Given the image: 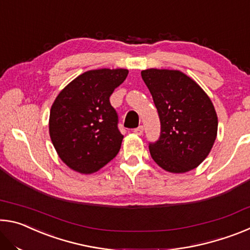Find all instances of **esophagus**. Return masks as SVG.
Masks as SVG:
<instances>
[{
  "label": "esophagus",
  "instance_id": "obj_1",
  "mask_svg": "<svg viewBox=\"0 0 250 250\" xmlns=\"http://www.w3.org/2000/svg\"><path fill=\"white\" fill-rule=\"evenodd\" d=\"M143 130H145V128H143V125H139L138 128H135L133 130V132L135 134H138V135H142L143 134Z\"/></svg>",
  "mask_w": 250,
  "mask_h": 250
}]
</instances>
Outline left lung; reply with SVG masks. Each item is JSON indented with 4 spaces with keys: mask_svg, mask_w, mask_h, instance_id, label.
<instances>
[{
    "mask_svg": "<svg viewBox=\"0 0 250 250\" xmlns=\"http://www.w3.org/2000/svg\"><path fill=\"white\" fill-rule=\"evenodd\" d=\"M141 76L161 121L159 141L149 146L152 159L167 172L192 171L216 140L218 119L213 103L195 80L180 70L149 68Z\"/></svg>",
    "mask_w": 250,
    "mask_h": 250,
    "instance_id": "left-lung-1",
    "label": "left lung"
}]
</instances>
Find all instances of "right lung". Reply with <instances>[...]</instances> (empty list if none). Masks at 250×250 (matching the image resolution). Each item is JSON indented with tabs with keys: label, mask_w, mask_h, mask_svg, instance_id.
I'll return each mask as SVG.
<instances>
[{
	"label": "right lung",
	"mask_w": 250,
	"mask_h": 250,
	"mask_svg": "<svg viewBox=\"0 0 250 250\" xmlns=\"http://www.w3.org/2000/svg\"><path fill=\"white\" fill-rule=\"evenodd\" d=\"M128 73L125 68L84 71L54 100L48 122L50 140L73 171L92 174L119 152L124 135L109 98Z\"/></svg>",
	"instance_id": "right-lung-1"
}]
</instances>
